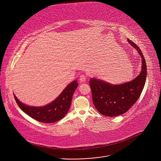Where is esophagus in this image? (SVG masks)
Instances as JSON below:
<instances>
[{"mask_svg": "<svg viewBox=\"0 0 161 161\" xmlns=\"http://www.w3.org/2000/svg\"><path fill=\"white\" fill-rule=\"evenodd\" d=\"M86 80V77L84 75H81L80 77V81L81 83H84Z\"/></svg>", "mask_w": 161, "mask_h": 161, "instance_id": "esophagus-1", "label": "esophagus"}]
</instances>
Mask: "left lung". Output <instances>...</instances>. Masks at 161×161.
I'll list each match as a JSON object with an SVG mask.
<instances>
[{"label": "left lung", "mask_w": 161, "mask_h": 161, "mask_svg": "<svg viewBox=\"0 0 161 161\" xmlns=\"http://www.w3.org/2000/svg\"><path fill=\"white\" fill-rule=\"evenodd\" d=\"M127 40L141 55V71L134 80L121 84H110L95 78L90 79L93 103L102 115L114 117L127 112L139 98L146 83V60L139 47L129 38Z\"/></svg>", "instance_id": "left-lung-1"}]
</instances>
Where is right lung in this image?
<instances>
[{
	"label": "right lung",
	"mask_w": 161,
	"mask_h": 161,
	"mask_svg": "<svg viewBox=\"0 0 161 161\" xmlns=\"http://www.w3.org/2000/svg\"><path fill=\"white\" fill-rule=\"evenodd\" d=\"M77 80L68 84L59 96L45 106H29L20 102L15 95L14 97L19 107L32 118L44 123H53L62 119L69 111L73 94L78 86Z\"/></svg>",
	"instance_id": "1"
}]
</instances>
